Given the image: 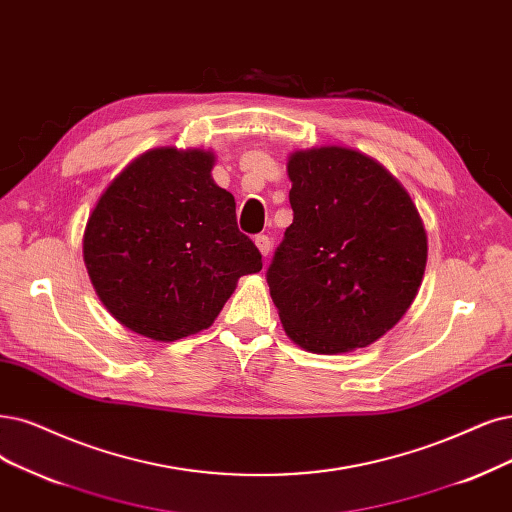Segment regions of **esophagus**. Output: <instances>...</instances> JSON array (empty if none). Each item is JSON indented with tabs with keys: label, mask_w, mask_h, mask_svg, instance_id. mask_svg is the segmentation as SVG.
I'll use <instances>...</instances> for the list:
<instances>
[{
	"label": "esophagus",
	"mask_w": 512,
	"mask_h": 512,
	"mask_svg": "<svg viewBox=\"0 0 512 512\" xmlns=\"http://www.w3.org/2000/svg\"><path fill=\"white\" fill-rule=\"evenodd\" d=\"M255 244H257V249H259V253H261L263 257H268V255H270L272 240H270L268 236H255Z\"/></svg>",
	"instance_id": "1"
}]
</instances>
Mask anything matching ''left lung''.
Instances as JSON below:
<instances>
[{"label": "left lung", "mask_w": 512, "mask_h": 512, "mask_svg": "<svg viewBox=\"0 0 512 512\" xmlns=\"http://www.w3.org/2000/svg\"><path fill=\"white\" fill-rule=\"evenodd\" d=\"M287 170L293 223L266 274L280 323L316 354L367 348L422 285L428 240L418 208L356 149H301Z\"/></svg>", "instance_id": "8db88e82"}]
</instances>
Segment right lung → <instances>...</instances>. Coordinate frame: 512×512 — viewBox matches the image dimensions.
<instances>
[{
	"mask_svg": "<svg viewBox=\"0 0 512 512\" xmlns=\"http://www.w3.org/2000/svg\"><path fill=\"white\" fill-rule=\"evenodd\" d=\"M213 151L156 147L111 181L88 217L84 263L103 306L156 342L213 325L261 253L238 230Z\"/></svg>",
	"mask_w": 512,
	"mask_h": 512,
	"instance_id": "1",
	"label": "right lung"
}]
</instances>
